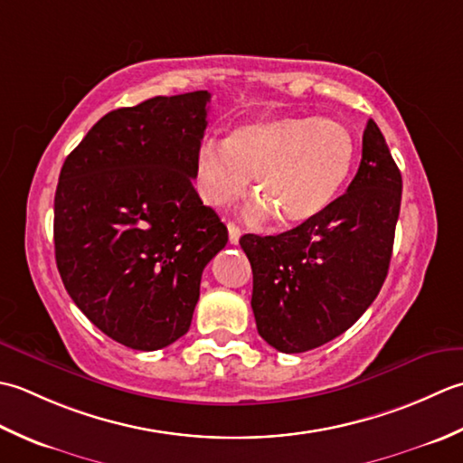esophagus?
<instances>
[{
  "mask_svg": "<svg viewBox=\"0 0 463 463\" xmlns=\"http://www.w3.org/2000/svg\"><path fill=\"white\" fill-rule=\"evenodd\" d=\"M228 233H230V243H238L241 238V230L235 223H228Z\"/></svg>",
  "mask_w": 463,
  "mask_h": 463,
  "instance_id": "34e87169",
  "label": "esophagus"
}]
</instances>
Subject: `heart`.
<instances>
[{
    "instance_id": "b5f03b06",
    "label": "heart",
    "mask_w": 463,
    "mask_h": 463,
    "mask_svg": "<svg viewBox=\"0 0 463 463\" xmlns=\"http://www.w3.org/2000/svg\"><path fill=\"white\" fill-rule=\"evenodd\" d=\"M355 141L332 118L273 116L233 128L223 141L203 139L195 152L194 182L200 200L213 207L240 202L250 187L260 195L248 218H279L301 225L322 215L347 182Z\"/></svg>"
}]
</instances>
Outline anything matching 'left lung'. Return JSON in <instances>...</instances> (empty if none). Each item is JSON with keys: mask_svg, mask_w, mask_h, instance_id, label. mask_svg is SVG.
I'll list each match as a JSON object with an SVG mask.
<instances>
[{"mask_svg": "<svg viewBox=\"0 0 463 463\" xmlns=\"http://www.w3.org/2000/svg\"><path fill=\"white\" fill-rule=\"evenodd\" d=\"M400 203L402 174L370 119L360 169L322 215L279 235H243L251 309L271 347L314 350L362 317L388 276Z\"/></svg>", "mask_w": 463, "mask_h": 463, "instance_id": "8db88e82", "label": "left lung"}]
</instances>
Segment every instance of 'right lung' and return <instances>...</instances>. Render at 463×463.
Segmentation results:
<instances>
[{
  "mask_svg": "<svg viewBox=\"0 0 463 463\" xmlns=\"http://www.w3.org/2000/svg\"><path fill=\"white\" fill-rule=\"evenodd\" d=\"M207 91L106 113L63 162L53 202L55 261L90 322L131 350L187 334L202 271L228 228L194 187Z\"/></svg>",
  "mask_w": 463,
  "mask_h": 463,
  "instance_id": "obj_1",
  "label": "right lung"
}]
</instances>
